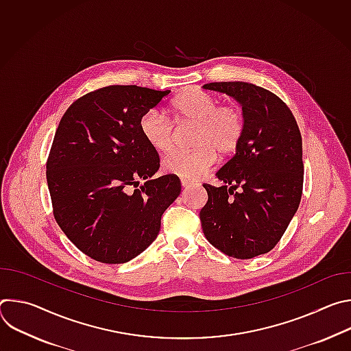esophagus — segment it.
Segmentation results:
<instances>
[{
    "mask_svg": "<svg viewBox=\"0 0 351 351\" xmlns=\"http://www.w3.org/2000/svg\"><path fill=\"white\" fill-rule=\"evenodd\" d=\"M180 183H182V186H183V187H190V186H193V184H194V182H193V180H187V179H182V180H180Z\"/></svg>",
    "mask_w": 351,
    "mask_h": 351,
    "instance_id": "esophagus-1",
    "label": "esophagus"
}]
</instances>
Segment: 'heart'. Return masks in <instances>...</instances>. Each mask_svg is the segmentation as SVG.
Masks as SVG:
<instances>
[{
    "label": "heart",
    "instance_id": "heart-1",
    "mask_svg": "<svg viewBox=\"0 0 351 351\" xmlns=\"http://www.w3.org/2000/svg\"><path fill=\"white\" fill-rule=\"evenodd\" d=\"M173 121L178 125L195 123L193 144L187 152H172L162 160L167 173L194 180L203 176L217 161L233 156L244 137L245 118L237 104H222L213 94L190 88L179 94L172 103ZM144 141L154 152L167 153L175 143V126L160 110L147 111L138 122Z\"/></svg>",
    "mask_w": 351,
    "mask_h": 351
}]
</instances>
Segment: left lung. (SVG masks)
Segmentation results:
<instances>
[{"label": "left lung", "instance_id": "obj_1", "mask_svg": "<svg viewBox=\"0 0 351 351\" xmlns=\"http://www.w3.org/2000/svg\"><path fill=\"white\" fill-rule=\"evenodd\" d=\"M204 88L237 99L245 132L236 154L217 173L225 184H203L208 202L199 221L207 240L223 254L254 258L278 244L302 199V134L289 107L267 88L245 82H214Z\"/></svg>", "mask_w": 351, "mask_h": 351}]
</instances>
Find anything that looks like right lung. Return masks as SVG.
Here are the masks:
<instances>
[{"label": "right lung", "instance_id": "1", "mask_svg": "<svg viewBox=\"0 0 351 351\" xmlns=\"http://www.w3.org/2000/svg\"><path fill=\"white\" fill-rule=\"evenodd\" d=\"M169 93L134 84L101 87L75 99L60 121L45 164L53 214L91 260L123 264L138 256L180 194L175 175L148 180L160 157L138 129L140 118Z\"/></svg>", "mask_w": 351, "mask_h": 351}]
</instances>
